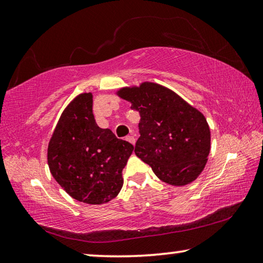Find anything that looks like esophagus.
Masks as SVG:
<instances>
[{
    "instance_id": "1",
    "label": "esophagus",
    "mask_w": 263,
    "mask_h": 263,
    "mask_svg": "<svg viewBox=\"0 0 263 263\" xmlns=\"http://www.w3.org/2000/svg\"><path fill=\"white\" fill-rule=\"evenodd\" d=\"M126 140L130 141V143L133 144V145L136 144V138H135V136H132V135H131V136H127V137H126Z\"/></svg>"
}]
</instances>
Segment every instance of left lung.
Instances as JSON below:
<instances>
[{"instance_id": "8db88e82", "label": "left lung", "mask_w": 263, "mask_h": 263, "mask_svg": "<svg viewBox=\"0 0 263 263\" xmlns=\"http://www.w3.org/2000/svg\"><path fill=\"white\" fill-rule=\"evenodd\" d=\"M116 95L139 112L140 137L135 153L172 186L193 182L205 168L211 130L201 112L158 83L120 87Z\"/></svg>"}]
</instances>
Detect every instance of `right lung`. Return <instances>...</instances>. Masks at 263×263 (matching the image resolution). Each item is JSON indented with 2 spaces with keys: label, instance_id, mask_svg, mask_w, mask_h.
Here are the masks:
<instances>
[{
  "label": "right lung",
  "instance_id": "right-lung-1",
  "mask_svg": "<svg viewBox=\"0 0 263 263\" xmlns=\"http://www.w3.org/2000/svg\"><path fill=\"white\" fill-rule=\"evenodd\" d=\"M133 145L96 124L92 93L74 97L58 119L48 145V165L70 197L90 205L115 199Z\"/></svg>",
  "mask_w": 263,
  "mask_h": 263
}]
</instances>
